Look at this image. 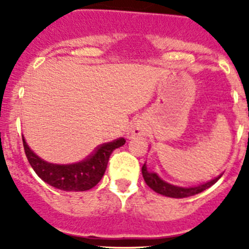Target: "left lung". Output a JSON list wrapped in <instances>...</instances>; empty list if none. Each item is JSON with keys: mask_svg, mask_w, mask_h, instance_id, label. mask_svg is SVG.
<instances>
[{"mask_svg": "<svg viewBox=\"0 0 249 249\" xmlns=\"http://www.w3.org/2000/svg\"><path fill=\"white\" fill-rule=\"evenodd\" d=\"M141 172H142V177L145 179L146 184L153 190V192L159 193V194L164 195V196H168V198H188V196H193L195 194H199V193L204 192L205 189L210 188L211 185L215 184L217 182L220 177H216L215 179L210 180V182H206L204 184L198 185V187H178V185H173L171 183L166 182V180L162 179L156 172L148 171L146 163L143 164L142 168H141Z\"/></svg>", "mask_w": 249, "mask_h": 249, "instance_id": "left-lung-1", "label": "left lung"}]
</instances>
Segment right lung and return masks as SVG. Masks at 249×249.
<instances>
[{
  "instance_id": "add662e5",
  "label": "right lung",
  "mask_w": 249,
  "mask_h": 249,
  "mask_svg": "<svg viewBox=\"0 0 249 249\" xmlns=\"http://www.w3.org/2000/svg\"><path fill=\"white\" fill-rule=\"evenodd\" d=\"M124 143L125 139L120 138L98 146L92 155L77 163L55 164L41 160L23 139L27 159L38 177L51 187L65 192H85L96 187L106 173L111 152Z\"/></svg>"
}]
</instances>
